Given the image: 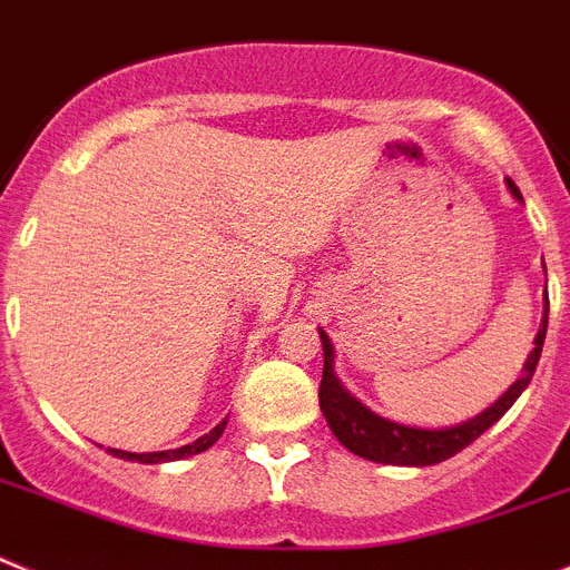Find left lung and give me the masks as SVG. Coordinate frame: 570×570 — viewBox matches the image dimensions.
<instances>
[{
	"label": "left lung",
	"mask_w": 570,
	"mask_h": 570,
	"mask_svg": "<svg viewBox=\"0 0 570 570\" xmlns=\"http://www.w3.org/2000/svg\"><path fill=\"white\" fill-rule=\"evenodd\" d=\"M505 187L511 189V196L522 204L520 189L511 178H505ZM546 269V264H542ZM546 330H548V295H546V315H542L540 332L534 337V348L528 355L522 374L509 386V392L500 394V400H494L485 412H480L476 417L465 420L458 425H443V429H420V425H406L397 423V420H389L383 414L372 412L366 403L355 397L341 383V377L335 374V346H332L330 335L323 330L321 343H323V377L321 389H317V400H321V412L330 423L332 434L341 440L343 449H348L352 454L363 460H372V463L383 465H434L443 463V460L454 458L458 451H463L465 445L474 443L485 429L497 423L502 414L514 406V400L525 392V386L534 377V368L540 363L542 343H546Z\"/></svg>",
	"instance_id": "1"
}]
</instances>
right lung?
Segmentation results:
<instances>
[{
	"label": "right lung",
	"instance_id": "1",
	"mask_svg": "<svg viewBox=\"0 0 570 570\" xmlns=\"http://www.w3.org/2000/svg\"><path fill=\"white\" fill-rule=\"evenodd\" d=\"M224 429H227V420L215 425L213 432H207L204 438L193 440V443L181 445V449H170V451H147V454H136V451H121V449H107L112 458H121V460H132V463H147V465H156V463H173V460H187L193 454H202L207 451L215 440L222 438Z\"/></svg>",
	"mask_w": 570,
	"mask_h": 570
}]
</instances>
